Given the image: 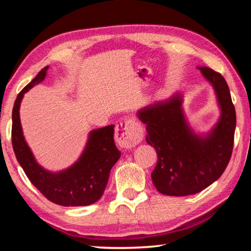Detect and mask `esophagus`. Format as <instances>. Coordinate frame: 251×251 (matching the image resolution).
I'll return each mask as SVG.
<instances>
[{
  "instance_id": "obj_1",
  "label": "esophagus",
  "mask_w": 251,
  "mask_h": 251,
  "mask_svg": "<svg viewBox=\"0 0 251 251\" xmlns=\"http://www.w3.org/2000/svg\"><path fill=\"white\" fill-rule=\"evenodd\" d=\"M143 136L144 133L141 124H138L133 118H127L116 126V142L118 145L126 150L135 147L138 143H141Z\"/></svg>"
}]
</instances>
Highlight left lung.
Masks as SVG:
<instances>
[{
	"instance_id": "1",
	"label": "left lung",
	"mask_w": 251,
	"mask_h": 251,
	"mask_svg": "<svg viewBox=\"0 0 251 251\" xmlns=\"http://www.w3.org/2000/svg\"><path fill=\"white\" fill-rule=\"evenodd\" d=\"M197 69L214 87L222 112L209 133L195 134L187 124L180 93L137 112L139 120L146 124V142L158 156L151 173L152 184L167 196L201 192L223 175L231 157L236 110L229 87L218 72L206 66Z\"/></svg>"
}]
</instances>
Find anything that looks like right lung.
<instances>
[{
	"label": "right lung",
	"mask_w": 251,
	"mask_h": 251,
	"mask_svg": "<svg viewBox=\"0 0 251 251\" xmlns=\"http://www.w3.org/2000/svg\"><path fill=\"white\" fill-rule=\"evenodd\" d=\"M48 70L49 66H45L15 100L12 112V145L16 159L29 181L50 201L65 207L92 205L104 194L110 169L121 157V151L114 142V125L92 130L82 155L71 167L58 173L42 167L25 142L20 121V106L25 93L44 80Z\"/></svg>",
	"instance_id": "obj_1"
}]
</instances>
